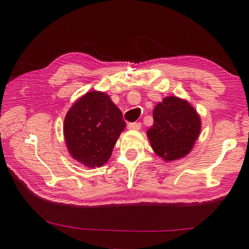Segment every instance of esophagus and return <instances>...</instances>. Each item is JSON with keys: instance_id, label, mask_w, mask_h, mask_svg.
Masks as SVG:
<instances>
[{"instance_id": "obj_1", "label": "esophagus", "mask_w": 249, "mask_h": 249, "mask_svg": "<svg viewBox=\"0 0 249 249\" xmlns=\"http://www.w3.org/2000/svg\"><path fill=\"white\" fill-rule=\"evenodd\" d=\"M127 127H128V129H132V130H138V129H141L142 125H141V123H129L127 125Z\"/></svg>"}]
</instances>
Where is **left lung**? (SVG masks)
<instances>
[{
	"mask_svg": "<svg viewBox=\"0 0 249 249\" xmlns=\"http://www.w3.org/2000/svg\"><path fill=\"white\" fill-rule=\"evenodd\" d=\"M153 117L147 137L159 157L172 161L190 153L200 135L201 119L188 101L167 96L156 105Z\"/></svg>",
	"mask_w": 249,
	"mask_h": 249,
	"instance_id": "1",
	"label": "left lung"
}]
</instances>
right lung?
Here are the masks:
<instances>
[{"label":"right lung","instance_id":"1","mask_svg":"<svg viewBox=\"0 0 249 249\" xmlns=\"http://www.w3.org/2000/svg\"><path fill=\"white\" fill-rule=\"evenodd\" d=\"M120 108L100 91L82 95L67 113L64 135L71 157L90 168L108 161L125 128Z\"/></svg>","mask_w":249,"mask_h":249}]
</instances>
